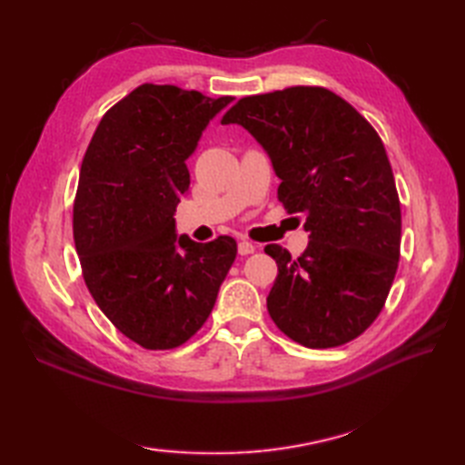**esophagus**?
<instances>
[{"label":"esophagus","mask_w":465,"mask_h":465,"mask_svg":"<svg viewBox=\"0 0 465 465\" xmlns=\"http://www.w3.org/2000/svg\"><path fill=\"white\" fill-rule=\"evenodd\" d=\"M253 252H255V245H253L252 242L242 240V242L238 243V253H240V255H250V253H253Z\"/></svg>","instance_id":"1"}]
</instances>
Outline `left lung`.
<instances>
[{"mask_svg": "<svg viewBox=\"0 0 465 465\" xmlns=\"http://www.w3.org/2000/svg\"><path fill=\"white\" fill-rule=\"evenodd\" d=\"M222 124H240L270 153L278 197L302 213L310 243L292 258L278 243L268 312L305 348H338L378 318L396 278L401 207L385 147L353 105L320 85L248 95Z\"/></svg>", "mask_w": 465, "mask_h": 465, "instance_id": "8db88e82", "label": "left lung"}]
</instances>
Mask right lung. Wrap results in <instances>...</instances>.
Segmentation results:
<instances>
[{"label": "right lung", "instance_id": "right-lung-1", "mask_svg": "<svg viewBox=\"0 0 465 465\" xmlns=\"http://www.w3.org/2000/svg\"><path fill=\"white\" fill-rule=\"evenodd\" d=\"M233 97L143 84L112 105L87 145L74 200L84 282L117 330L145 350L180 348L210 318L238 245L175 240L185 160Z\"/></svg>", "mask_w": 465, "mask_h": 465}]
</instances>
